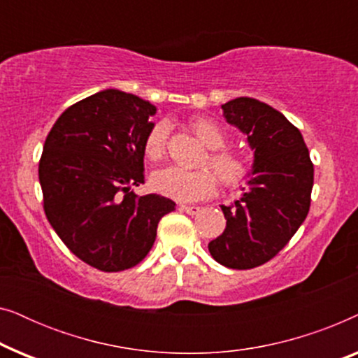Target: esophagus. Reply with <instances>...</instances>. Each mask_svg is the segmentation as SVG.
I'll return each instance as SVG.
<instances>
[{
	"instance_id": "1",
	"label": "esophagus",
	"mask_w": 358,
	"mask_h": 358,
	"mask_svg": "<svg viewBox=\"0 0 358 358\" xmlns=\"http://www.w3.org/2000/svg\"><path fill=\"white\" fill-rule=\"evenodd\" d=\"M179 210L189 215H197L200 212V207H190V205H179Z\"/></svg>"
}]
</instances>
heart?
<instances>
[{"label":"heart","mask_w":358,"mask_h":358,"mask_svg":"<svg viewBox=\"0 0 358 358\" xmlns=\"http://www.w3.org/2000/svg\"><path fill=\"white\" fill-rule=\"evenodd\" d=\"M190 130L210 150L203 158V164L215 171L220 182L227 189H236L249 178V158L243 151L227 148V131L213 120L197 117L189 122ZM169 124L164 120L155 122L146 131L143 153L150 161L164 158L168 150ZM208 168L182 169L178 166L159 169L151 176V187L161 195L178 202H197L212 195L217 190V176Z\"/></svg>","instance_id":"b5f03b06"}]
</instances>
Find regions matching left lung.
Here are the masks:
<instances>
[{"label":"left lung","instance_id":"8db88e82","mask_svg":"<svg viewBox=\"0 0 358 358\" xmlns=\"http://www.w3.org/2000/svg\"><path fill=\"white\" fill-rule=\"evenodd\" d=\"M222 109L248 135L254 169L243 197L222 205L227 228L208 251L222 266L246 271L275 257L305 222L315 168L300 130L273 107L238 97Z\"/></svg>","mask_w":358,"mask_h":358}]
</instances>
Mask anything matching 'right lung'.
Returning a JSON list of instances; mask_svg holds the SVG:
<instances>
[{
  "label": "right lung",
  "mask_w": 358,
  "mask_h": 358,
  "mask_svg": "<svg viewBox=\"0 0 358 358\" xmlns=\"http://www.w3.org/2000/svg\"><path fill=\"white\" fill-rule=\"evenodd\" d=\"M156 107L129 92L106 90L58 117L38 161L48 223L65 246L102 272L135 267L153 248L159 220L174 212L145 184L143 140Z\"/></svg>",
  "instance_id": "right-lung-1"
}]
</instances>
